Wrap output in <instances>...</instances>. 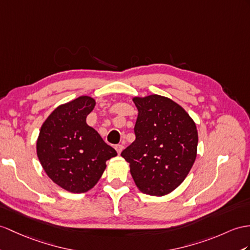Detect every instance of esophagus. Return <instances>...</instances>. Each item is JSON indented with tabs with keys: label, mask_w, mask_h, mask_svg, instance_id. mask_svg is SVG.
I'll return each mask as SVG.
<instances>
[{
	"label": "esophagus",
	"mask_w": 250,
	"mask_h": 250,
	"mask_svg": "<svg viewBox=\"0 0 250 250\" xmlns=\"http://www.w3.org/2000/svg\"><path fill=\"white\" fill-rule=\"evenodd\" d=\"M115 150H117L118 151V154L120 155L121 153H122V150H123V148H124V146L123 145H122V144H118V145H115Z\"/></svg>",
	"instance_id": "34e87169"
}]
</instances>
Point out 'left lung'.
<instances>
[{
	"label": "left lung",
	"instance_id": "1",
	"mask_svg": "<svg viewBox=\"0 0 250 250\" xmlns=\"http://www.w3.org/2000/svg\"><path fill=\"white\" fill-rule=\"evenodd\" d=\"M136 140L122 151L141 192L163 196L186 179L196 159V125L177 103L161 95L133 97Z\"/></svg>",
	"mask_w": 250,
	"mask_h": 250
}]
</instances>
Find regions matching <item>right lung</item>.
Here are the masks:
<instances>
[{
  "label": "right lung",
  "mask_w": 250,
  "mask_h": 250,
  "mask_svg": "<svg viewBox=\"0 0 250 250\" xmlns=\"http://www.w3.org/2000/svg\"><path fill=\"white\" fill-rule=\"evenodd\" d=\"M94 99L79 96L58 106L42 124L37 156L46 175L72 193L92 188L106 168V161L118 154L87 122Z\"/></svg>",
  "instance_id": "obj_1"
}]
</instances>
